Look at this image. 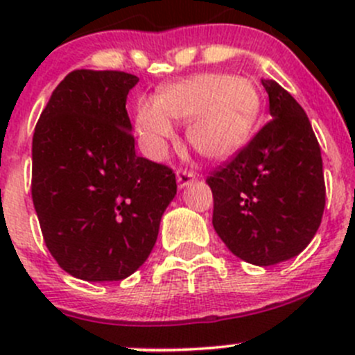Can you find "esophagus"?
Returning a JSON list of instances; mask_svg holds the SVG:
<instances>
[{
	"label": "esophagus",
	"instance_id": "34e87169",
	"mask_svg": "<svg viewBox=\"0 0 355 355\" xmlns=\"http://www.w3.org/2000/svg\"><path fill=\"white\" fill-rule=\"evenodd\" d=\"M194 182H196V175L192 173V171L182 170V168L177 171V184L180 189L189 187V185L194 184Z\"/></svg>",
	"mask_w": 355,
	"mask_h": 355
}]
</instances>
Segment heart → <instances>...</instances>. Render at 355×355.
Here are the masks:
<instances>
[{"mask_svg":"<svg viewBox=\"0 0 355 355\" xmlns=\"http://www.w3.org/2000/svg\"><path fill=\"white\" fill-rule=\"evenodd\" d=\"M261 108L263 101L254 82L209 71L163 85L157 99H139L134 125L146 151L161 156L175 137L170 118L189 121V146L206 159L221 163L244 149Z\"/></svg>","mask_w":355,"mask_h":355,"instance_id":"heart-1","label":"heart"}]
</instances>
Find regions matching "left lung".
Returning <instances> with one entry per match:
<instances>
[{"mask_svg": "<svg viewBox=\"0 0 355 355\" xmlns=\"http://www.w3.org/2000/svg\"><path fill=\"white\" fill-rule=\"evenodd\" d=\"M261 84L273 120L206 182L218 237L242 261L271 266L309 245L327 191L320 144L302 106L275 80Z\"/></svg>", "mask_w": 355, "mask_h": 355, "instance_id": "8db88e82", "label": "left lung"}]
</instances>
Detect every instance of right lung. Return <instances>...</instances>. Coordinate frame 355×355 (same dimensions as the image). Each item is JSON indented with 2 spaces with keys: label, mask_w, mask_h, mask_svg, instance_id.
Returning <instances> with one entry per match:
<instances>
[{
  "label": "right lung",
  "mask_w": 355,
  "mask_h": 355,
  "mask_svg": "<svg viewBox=\"0 0 355 355\" xmlns=\"http://www.w3.org/2000/svg\"><path fill=\"white\" fill-rule=\"evenodd\" d=\"M114 70H73L53 91L32 139V200L60 268L116 282L144 264L177 194L171 168L135 155L128 91Z\"/></svg>",
  "instance_id": "1"
}]
</instances>
